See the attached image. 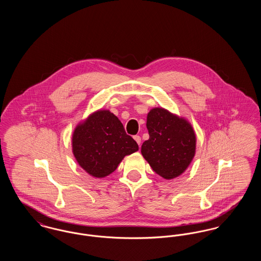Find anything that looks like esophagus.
<instances>
[{
  "label": "esophagus",
  "instance_id": "esophagus-1",
  "mask_svg": "<svg viewBox=\"0 0 261 261\" xmlns=\"http://www.w3.org/2000/svg\"><path fill=\"white\" fill-rule=\"evenodd\" d=\"M134 139H135V141L138 143V145L140 146L141 145V137L139 136V135H136V136H134Z\"/></svg>",
  "mask_w": 261,
  "mask_h": 261
}]
</instances>
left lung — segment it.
<instances>
[{
  "instance_id": "1",
  "label": "left lung",
  "mask_w": 261,
  "mask_h": 261,
  "mask_svg": "<svg viewBox=\"0 0 261 261\" xmlns=\"http://www.w3.org/2000/svg\"><path fill=\"white\" fill-rule=\"evenodd\" d=\"M149 140L141 152L155 173L164 179L181 175L196 151V135L185 119L163 109H153L147 118Z\"/></svg>"
}]
</instances>
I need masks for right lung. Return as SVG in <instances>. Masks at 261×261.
Listing matches in <instances>:
<instances>
[{"instance_id":"obj_1","label":"right lung","mask_w":261,"mask_h":261,"mask_svg":"<svg viewBox=\"0 0 261 261\" xmlns=\"http://www.w3.org/2000/svg\"><path fill=\"white\" fill-rule=\"evenodd\" d=\"M72 148L79 165L101 178L112 173L125 155L137 151L139 146L113 113L99 111L76 127Z\"/></svg>"}]
</instances>
